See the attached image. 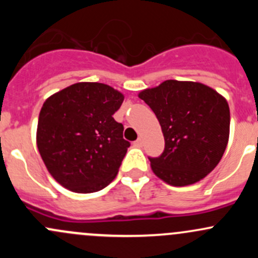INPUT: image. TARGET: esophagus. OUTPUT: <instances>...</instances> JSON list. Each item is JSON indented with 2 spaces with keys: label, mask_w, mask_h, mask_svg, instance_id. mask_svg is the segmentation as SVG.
<instances>
[{
  "label": "esophagus",
  "mask_w": 258,
  "mask_h": 258,
  "mask_svg": "<svg viewBox=\"0 0 258 258\" xmlns=\"http://www.w3.org/2000/svg\"><path fill=\"white\" fill-rule=\"evenodd\" d=\"M142 144H144V140L140 137V139H137L136 141H135V146H137V147H140V146H142Z\"/></svg>",
  "instance_id": "esophagus-1"
}]
</instances>
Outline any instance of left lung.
Instances as JSON below:
<instances>
[{
	"label": "left lung",
	"instance_id": "8db88e82",
	"mask_svg": "<svg viewBox=\"0 0 258 258\" xmlns=\"http://www.w3.org/2000/svg\"><path fill=\"white\" fill-rule=\"evenodd\" d=\"M155 112L165 151L150 158L158 178L182 187L201 181L218 165L230 137V107L222 95L194 81H163L139 93Z\"/></svg>",
	"mask_w": 258,
	"mask_h": 258
}]
</instances>
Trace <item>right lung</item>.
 Wrapping results in <instances>:
<instances>
[{
    "label": "right lung",
    "instance_id": "1",
    "mask_svg": "<svg viewBox=\"0 0 258 258\" xmlns=\"http://www.w3.org/2000/svg\"><path fill=\"white\" fill-rule=\"evenodd\" d=\"M123 93L98 82H77L51 95L38 116L36 144L46 168L77 194L105 188L130 147L112 114Z\"/></svg>",
    "mask_w": 258,
    "mask_h": 258
}]
</instances>
